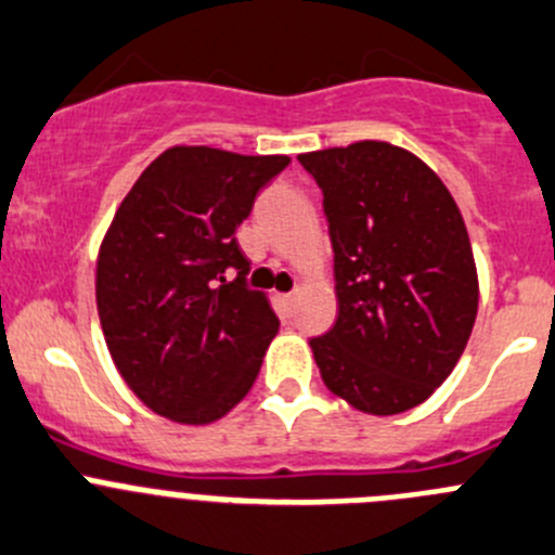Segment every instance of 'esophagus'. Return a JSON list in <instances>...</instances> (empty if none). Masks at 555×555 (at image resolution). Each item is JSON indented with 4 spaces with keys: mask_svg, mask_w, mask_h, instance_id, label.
<instances>
[{
    "mask_svg": "<svg viewBox=\"0 0 555 555\" xmlns=\"http://www.w3.org/2000/svg\"><path fill=\"white\" fill-rule=\"evenodd\" d=\"M294 299H297V292H292V294H281V302L286 305V308H292Z\"/></svg>",
    "mask_w": 555,
    "mask_h": 555,
    "instance_id": "esophagus-1",
    "label": "esophagus"
}]
</instances>
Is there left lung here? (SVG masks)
<instances>
[{"label": "left lung", "instance_id": "left-lung-1", "mask_svg": "<svg viewBox=\"0 0 555 555\" xmlns=\"http://www.w3.org/2000/svg\"><path fill=\"white\" fill-rule=\"evenodd\" d=\"M324 193L337 321L310 337L326 387L367 414L430 398L477 319V269L455 198L400 146L360 141L299 155Z\"/></svg>", "mask_w": 555, "mask_h": 555}]
</instances>
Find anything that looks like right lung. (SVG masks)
Instances as JSON below:
<instances>
[{
	"label": "right lung",
	"mask_w": 555,
	"mask_h": 555,
	"mask_svg": "<svg viewBox=\"0 0 555 555\" xmlns=\"http://www.w3.org/2000/svg\"><path fill=\"white\" fill-rule=\"evenodd\" d=\"M288 163L173 146L116 209L98 258L100 326L128 387L160 416L204 425L250 392L281 321L247 286L236 229Z\"/></svg>",
	"instance_id": "add662e5"
}]
</instances>
